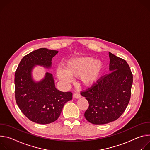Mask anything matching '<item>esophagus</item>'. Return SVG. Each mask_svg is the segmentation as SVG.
<instances>
[{
    "label": "esophagus",
    "mask_w": 150,
    "mask_h": 150,
    "mask_svg": "<svg viewBox=\"0 0 150 150\" xmlns=\"http://www.w3.org/2000/svg\"><path fill=\"white\" fill-rule=\"evenodd\" d=\"M73 97L75 98H76V99H79V98H80L81 97V96L80 94L77 93H74V94L73 95Z\"/></svg>",
    "instance_id": "obj_1"
}]
</instances>
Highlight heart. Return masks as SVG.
<instances>
[{
  "instance_id": "b5f03b06",
  "label": "heart",
  "mask_w": 150,
  "mask_h": 150,
  "mask_svg": "<svg viewBox=\"0 0 150 150\" xmlns=\"http://www.w3.org/2000/svg\"><path fill=\"white\" fill-rule=\"evenodd\" d=\"M104 68L103 63L98 59H93L91 57H81L72 58L67 61L64 70H57L58 78L65 83L71 81V77H80L83 85L92 86L100 77Z\"/></svg>"
}]
</instances>
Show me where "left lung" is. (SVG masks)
Segmentation results:
<instances>
[{
	"instance_id": "1",
	"label": "left lung",
	"mask_w": 150,
	"mask_h": 150,
	"mask_svg": "<svg viewBox=\"0 0 150 150\" xmlns=\"http://www.w3.org/2000/svg\"><path fill=\"white\" fill-rule=\"evenodd\" d=\"M109 57L111 73L81 92L89 103L85 117L94 125L107 124L119 119L130 98L133 76L128 64L111 52Z\"/></svg>"
}]
</instances>
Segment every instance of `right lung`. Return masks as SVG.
<instances>
[{"label": "right lung", "mask_w": 150, "mask_h": 150, "mask_svg": "<svg viewBox=\"0 0 150 150\" xmlns=\"http://www.w3.org/2000/svg\"><path fill=\"white\" fill-rule=\"evenodd\" d=\"M58 51L40 48L24 56L15 74V100L22 112L31 121L45 125L57 120L64 104L72 99V93L55 88L53 75L46 72L36 81L32 72L36 65L50 69Z\"/></svg>", "instance_id": "right-lung-1"}]
</instances>
